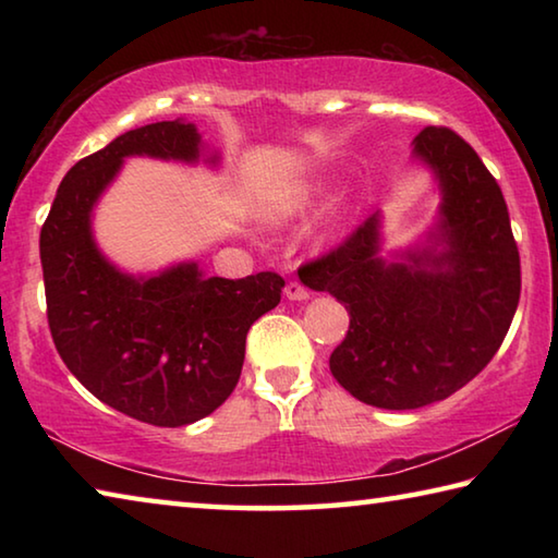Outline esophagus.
I'll use <instances>...</instances> for the list:
<instances>
[{"label":"esophagus","mask_w":558,"mask_h":558,"mask_svg":"<svg viewBox=\"0 0 558 558\" xmlns=\"http://www.w3.org/2000/svg\"><path fill=\"white\" fill-rule=\"evenodd\" d=\"M286 298L288 300H307L310 298V290L302 286L298 280H290L286 286Z\"/></svg>","instance_id":"1"}]
</instances>
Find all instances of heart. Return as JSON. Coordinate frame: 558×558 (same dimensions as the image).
I'll use <instances>...</instances> for the list:
<instances>
[{
  "mask_svg": "<svg viewBox=\"0 0 558 558\" xmlns=\"http://www.w3.org/2000/svg\"><path fill=\"white\" fill-rule=\"evenodd\" d=\"M302 199H295V202H290V204H286V206H280L278 209V216H288V214H295V211H300L302 209Z\"/></svg>",
  "mask_w": 558,
  "mask_h": 558,
  "instance_id": "obj_1",
  "label": "heart"
}]
</instances>
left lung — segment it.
<instances>
[{
  "mask_svg": "<svg viewBox=\"0 0 558 558\" xmlns=\"http://www.w3.org/2000/svg\"><path fill=\"white\" fill-rule=\"evenodd\" d=\"M411 155L438 182V221L423 248L381 258V211L300 270L349 313L329 356L354 399L411 411L448 399L497 354L519 305L522 272L502 189L465 140L426 128Z\"/></svg>",
  "mask_w": 558,
  "mask_h": 558,
  "instance_id": "left-lung-1",
  "label": "left lung"
}]
</instances>
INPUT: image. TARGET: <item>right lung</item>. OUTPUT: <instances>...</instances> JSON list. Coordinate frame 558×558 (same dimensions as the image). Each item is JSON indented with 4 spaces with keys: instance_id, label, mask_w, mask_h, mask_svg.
<instances>
[{
    "instance_id": "1",
    "label": "right lung",
    "mask_w": 558,
    "mask_h": 558,
    "mask_svg": "<svg viewBox=\"0 0 558 558\" xmlns=\"http://www.w3.org/2000/svg\"><path fill=\"white\" fill-rule=\"evenodd\" d=\"M125 157L196 165L204 143L194 122H153L69 169L39 241L46 315L63 364L96 399L149 426L179 428L229 399L245 335L278 305L286 280L206 278L196 260L155 276L112 266L93 239V209ZM204 162L216 167L219 155Z\"/></svg>"
}]
</instances>
